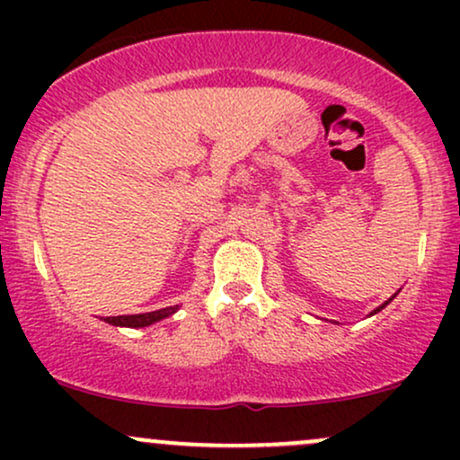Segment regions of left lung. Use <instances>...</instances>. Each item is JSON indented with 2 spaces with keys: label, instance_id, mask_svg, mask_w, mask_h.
<instances>
[{
  "label": "left lung",
  "instance_id": "left-lung-1",
  "mask_svg": "<svg viewBox=\"0 0 460 460\" xmlns=\"http://www.w3.org/2000/svg\"><path fill=\"white\" fill-rule=\"evenodd\" d=\"M392 300H394V296H392V298H389V300H387V303H383V305H381V307H378V309H374V314H378V311H381L383 307H387V305H389V303H392Z\"/></svg>",
  "mask_w": 460,
  "mask_h": 460
}]
</instances>
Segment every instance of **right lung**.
Listing matches in <instances>:
<instances>
[{
  "label": "right lung",
  "instance_id": "obj_1",
  "mask_svg": "<svg viewBox=\"0 0 460 460\" xmlns=\"http://www.w3.org/2000/svg\"><path fill=\"white\" fill-rule=\"evenodd\" d=\"M175 309L177 307H166V309L149 311V314L110 315V318H105V322H110V324H114V326H134V329H138V326H149V324H153V322L168 318L171 314H175Z\"/></svg>",
  "mask_w": 460,
  "mask_h": 460
}]
</instances>
